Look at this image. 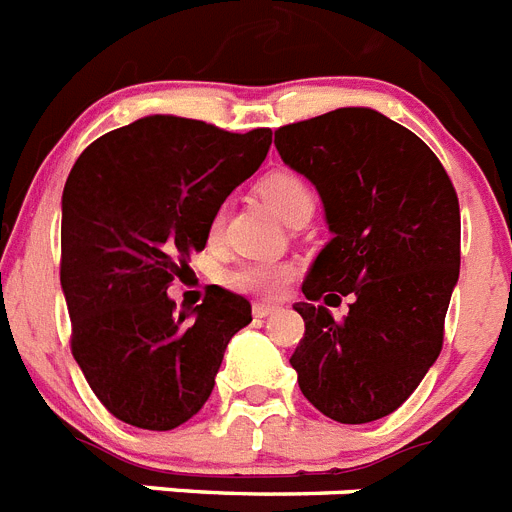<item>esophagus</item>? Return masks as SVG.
Segmentation results:
<instances>
[{
	"label": "esophagus",
	"instance_id": "1",
	"mask_svg": "<svg viewBox=\"0 0 512 512\" xmlns=\"http://www.w3.org/2000/svg\"><path fill=\"white\" fill-rule=\"evenodd\" d=\"M279 305L274 303H253V316L256 318H269L272 313H277Z\"/></svg>",
	"mask_w": 512,
	"mask_h": 512
}]
</instances>
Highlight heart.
<instances>
[{
    "label": "heart",
    "instance_id": "obj_1",
    "mask_svg": "<svg viewBox=\"0 0 512 512\" xmlns=\"http://www.w3.org/2000/svg\"><path fill=\"white\" fill-rule=\"evenodd\" d=\"M264 202L274 209L285 222H292L298 214L313 212L316 199L308 183L298 178L295 173L279 170L266 176L259 186ZM222 227V214H214L212 225H209V238H217ZM295 277V266L287 261L277 259H240L230 264L222 272V285L230 287L243 295H256V298H274L279 292H285Z\"/></svg>",
    "mask_w": 512,
    "mask_h": 512
}]
</instances>
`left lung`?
Listing matches in <instances>:
<instances>
[{
    "mask_svg": "<svg viewBox=\"0 0 512 512\" xmlns=\"http://www.w3.org/2000/svg\"><path fill=\"white\" fill-rule=\"evenodd\" d=\"M274 144L316 186L331 233L295 303L305 336L290 365L318 412L365 425L396 412L440 355L461 266L456 189L414 131L373 108L282 126ZM342 294L353 305L336 322L325 305Z\"/></svg>",
    "mask_w": 512,
    "mask_h": 512,
    "instance_id": "left-lung-1",
    "label": "left lung"
}]
</instances>
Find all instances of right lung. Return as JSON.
I'll use <instances>...</instances> for the list:
<instances>
[{
	"label": "right lung",
	"instance_id": "obj_1",
	"mask_svg": "<svg viewBox=\"0 0 512 512\" xmlns=\"http://www.w3.org/2000/svg\"><path fill=\"white\" fill-rule=\"evenodd\" d=\"M272 129L222 131L144 116L95 139L61 194V292L72 355L116 419L142 430L189 422L214 388L251 303L214 285L202 305L168 298L230 191L264 163Z\"/></svg>",
	"mask_w": 512,
	"mask_h": 512
}]
</instances>
